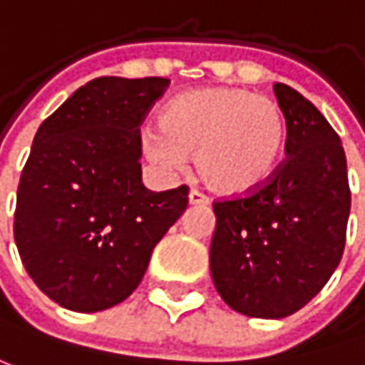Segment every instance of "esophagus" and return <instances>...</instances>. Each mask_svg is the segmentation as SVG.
Listing matches in <instances>:
<instances>
[{
    "label": "esophagus",
    "instance_id": "obj_1",
    "mask_svg": "<svg viewBox=\"0 0 365 365\" xmlns=\"http://www.w3.org/2000/svg\"><path fill=\"white\" fill-rule=\"evenodd\" d=\"M189 203L191 205H210V199L205 195H201L199 191H191L189 193Z\"/></svg>",
    "mask_w": 365,
    "mask_h": 365
}]
</instances>
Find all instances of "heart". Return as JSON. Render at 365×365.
I'll list each match as a JSON object with an SVG mask.
<instances>
[{"instance_id":"b5f03b06","label":"heart","mask_w":365,"mask_h":365,"mask_svg":"<svg viewBox=\"0 0 365 365\" xmlns=\"http://www.w3.org/2000/svg\"><path fill=\"white\" fill-rule=\"evenodd\" d=\"M162 130L145 133V151L166 170L195 153L201 180L224 197L262 191L280 168L287 149V118L280 106L241 87H203L170 99Z\"/></svg>"}]
</instances>
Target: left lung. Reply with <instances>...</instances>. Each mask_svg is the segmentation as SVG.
I'll return each instance as SVG.
<instances>
[{"instance_id": "1", "label": "left lung", "mask_w": 365, "mask_h": 365, "mask_svg": "<svg viewBox=\"0 0 365 365\" xmlns=\"http://www.w3.org/2000/svg\"><path fill=\"white\" fill-rule=\"evenodd\" d=\"M274 93L287 118V160L257 193L214 203L210 270L226 305L280 320L314 299L336 270L351 210L347 160L318 108L289 85Z\"/></svg>"}]
</instances>
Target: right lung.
Masks as SVG:
<instances>
[{
  "mask_svg": "<svg viewBox=\"0 0 365 365\" xmlns=\"http://www.w3.org/2000/svg\"><path fill=\"white\" fill-rule=\"evenodd\" d=\"M168 85L160 76L93 78L33 139L14 239L29 276L66 309L93 314L126 299L187 210V187L155 193L141 180L139 126Z\"/></svg>",
  "mask_w": 365,
  "mask_h": 365,
  "instance_id": "1",
  "label": "right lung"
}]
</instances>
